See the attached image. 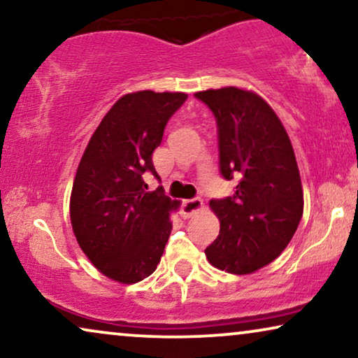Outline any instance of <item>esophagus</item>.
Returning <instances> with one entry per match:
<instances>
[{
	"label": "esophagus",
	"instance_id": "obj_1",
	"mask_svg": "<svg viewBox=\"0 0 358 358\" xmlns=\"http://www.w3.org/2000/svg\"><path fill=\"white\" fill-rule=\"evenodd\" d=\"M202 208H203L202 199H199V197L187 199V200H184L182 205H180V213H182L184 218H189L197 212H200Z\"/></svg>",
	"mask_w": 358,
	"mask_h": 358
}]
</instances>
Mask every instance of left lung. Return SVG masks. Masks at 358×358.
<instances>
[{"instance_id":"left-lung-1","label":"left lung","mask_w":358,"mask_h":358,"mask_svg":"<svg viewBox=\"0 0 358 358\" xmlns=\"http://www.w3.org/2000/svg\"><path fill=\"white\" fill-rule=\"evenodd\" d=\"M195 97L217 120L220 173L238 182L231 197L210 200L220 234L205 256L220 271L246 275L280 256L300 223L295 153L280 119L256 92L229 86Z\"/></svg>"}]
</instances>
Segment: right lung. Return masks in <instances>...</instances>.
<instances>
[{
  "label": "right lung",
  "mask_w": 358,
  "mask_h": 358,
  "mask_svg": "<svg viewBox=\"0 0 358 358\" xmlns=\"http://www.w3.org/2000/svg\"><path fill=\"white\" fill-rule=\"evenodd\" d=\"M187 99L184 92L138 91L122 96L87 143L73 182L70 217L76 241L106 277L136 283L156 271L168 243L169 212L178 200L163 187L153 151L164 127Z\"/></svg>",
  "instance_id": "right-lung-1"
}]
</instances>
